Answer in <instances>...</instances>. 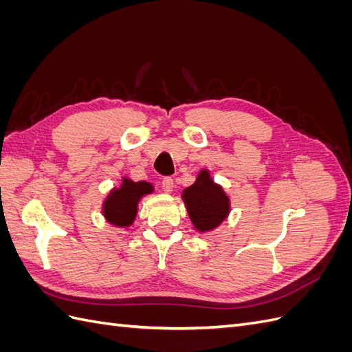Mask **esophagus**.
<instances>
[{
	"instance_id": "esophagus-1",
	"label": "esophagus",
	"mask_w": 352,
	"mask_h": 352,
	"mask_svg": "<svg viewBox=\"0 0 352 352\" xmlns=\"http://www.w3.org/2000/svg\"><path fill=\"white\" fill-rule=\"evenodd\" d=\"M162 188H163L164 192H167V194L172 192L173 188H175L173 179H172V177H164V179L162 180Z\"/></svg>"
}]
</instances>
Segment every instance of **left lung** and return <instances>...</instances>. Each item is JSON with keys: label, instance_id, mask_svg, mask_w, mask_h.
Returning <instances> with one entry per match:
<instances>
[{"label": "left lung", "instance_id": "1", "mask_svg": "<svg viewBox=\"0 0 352 352\" xmlns=\"http://www.w3.org/2000/svg\"><path fill=\"white\" fill-rule=\"evenodd\" d=\"M188 214L198 232H210L226 220L230 201L223 188L211 179L208 170H201L195 182L182 194Z\"/></svg>", "mask_w": 352, "mask_h": 352}]
</instances>
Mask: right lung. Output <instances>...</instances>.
I'll return each instance as SVG.
<instances>
[{"mask_svg": "<svg viewBox=\"0 0 352 352\" xmlns=\"http://www.w3.org/2000/svg\"><path fill=\"white\" fill-rule=\"evenodd\" d=\"M154 186L148 182H133V180L123 177L122 185L110 190L102 204V214L109 223L117 228L131 226L138 212V202L146 195L151 194Z\"/></svg>", "mask_w": 352, "mask_h": 352, "instance_id": "right-lung-1", "label": "right lung"}]
</instances>
